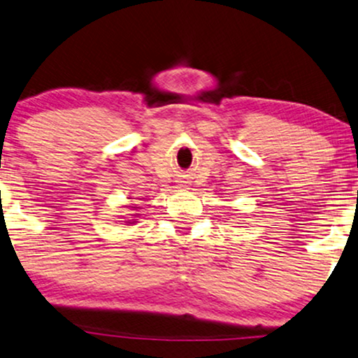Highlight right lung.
I'll use <instances>...</instances> for the list:
<instances>
[{
	"mask_svg": "<svg viewBox=\"0 0 358 358\" xmlns=\"http://www.w3.org/2000/svg\"><path fill=\"white\" fill-rule=\"evenodd\" d=\"M130 208H132V210H137V206H130ZM138 215V213H135V215H132V216H137ZM127 223H130V221H127ZM132 223H135V221H132Z\"/></svg>",
	"mask_w": 358,
	"mask_h": 358,
	"instance_id": "obj_1",
	"label": "right lung"
}]
</instances>
